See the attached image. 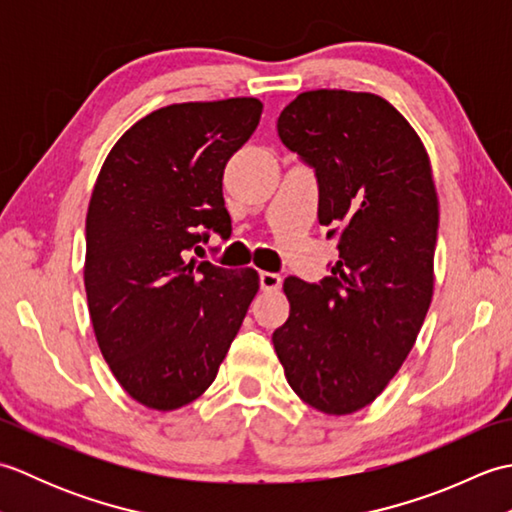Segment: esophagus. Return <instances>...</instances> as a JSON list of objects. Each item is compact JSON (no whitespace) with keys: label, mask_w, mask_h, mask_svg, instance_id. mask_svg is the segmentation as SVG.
Returning a JSON list of instances; mask_svg holds the SVG:
<instances>
[{"label":"esophagus","mask_w":512,"mask_h":512,"mask_svg":"<svg viewBox=\"0 0 512 512\" xmlns=\"http://www.w3.org/2000/svg\"><path fill=\"white\" fill-rule=\"evenodd\" d=\"M259 284H262V290H279L281 277L277 273H259Z\"/></svg>","instance_id":"34e87169"}]
</instances>
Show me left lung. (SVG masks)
<instances>
[{
	"label": "left lung",
	"instance_id": "left-lung-1",
	"mask_svg": "<svg viewBox=\"0 0 512 512\" xmlns=\"http://www.w3.org/2000/svg\"><path fill=\"white\" fill-rule=\"evenodd\" d=\"M277 132L317 173L319 224L339 233V262L321 284L284 281L290 317L273 345L303 402L345 416L387 387L431 306V162L407 118L369 92H303Z\"/></svg>",
	"mask_w": 512,
	"mask_h": 512
}]
</instances>
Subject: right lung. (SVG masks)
I'll use <instances>...</instances> for the list:
<instances>
[{"label": "right lung", "instance_id": "1", "mask_svg": "<svg viewBox=\"0 0 512 512\" xmlns=\"http://www.w3.org/2000/svg\"><path fill=\"white\" fill-rule=\"evenodd\" d=\"M253 96L176 103L140 118L107 154L85 220L92 328L112 374L140 405L171 411L202 396L259 290L187 253L224 233V167L262 118Z\"/></svg>", "mask_w": 512, "mask_h": 512}]
</instances>
